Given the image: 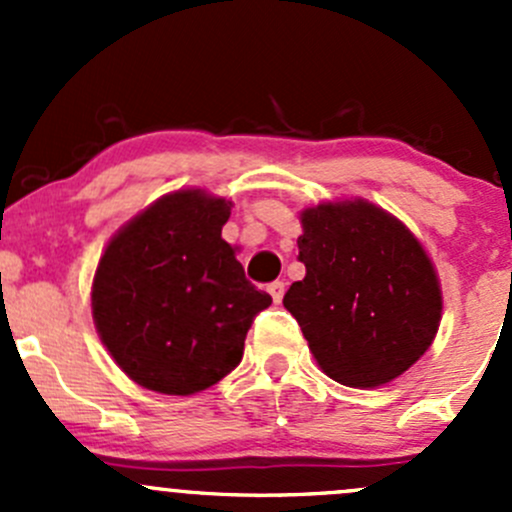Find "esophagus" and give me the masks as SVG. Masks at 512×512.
I'll return each instance as SVG.
<instances>
[{"instance_id": "34e87169", "label": "esophagus", "mask_w": 512, "mask_h": 512, "mask_svg": "<svg viewBox=\"0 0 512 512\" xmlns=\"http://www.w3.org/2000/svg\"><path fill=\"white\" fill-rule=\"evenodd\" d=\"M267 292L272 294V299H275V302H282V297H285V282H272L270 287H267Z\"/></svg>"}]
</instances>
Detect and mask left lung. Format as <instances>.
Wrapping results in <instances>:
<instances>
[{
  "label": "left lung",
  "instance_id": "1",
  "mask_svg": "<svg viewBox=\"0 0 512 512\" xmlns=\"http://www.w3.org/2000/svg\"><path fill=\"white\" fill-rule=\"evenodd\" d=\"M302 230L307 275L282 304L329 379L354 389L389 384L421 359L441 322V285L426 250L366 200L307 208Z\"/></svg>",
  "mask_w": 512,
  "mask_h": 512
}]
</instances>
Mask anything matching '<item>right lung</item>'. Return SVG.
I'll list each match as a JSON object with an SVG mask.
<instances>
[{"instance_id":"right-lung-1","label":"right lung","mask_w":512,"mask_h":512,"mask_svg":"<svg viewBox=\"0 0 512 512\" xmlns=\"http://www.w3.org/2000/svg\"><path fill=\"white\" fill-rule=\"evenodd\" d=\"M230 205L205 190L163 195L101 255L91 287L98 337L143 389L190 396L218 384L272 304L223 240Z\"/></svg>"}]
</instances>
